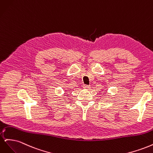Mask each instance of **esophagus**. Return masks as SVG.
<instances>
[{
  "instance_id": "obj_1",
  "label": "esophagus",
  "mask_w": 153,
  "mask_h": 153,
  "mask_svg": "<svg viewBox=\"0 0 153 153\" xmlns=\"http://www.w3.org/2000/svg\"><path fill=\"white\" fill-rule=\"evenodd\" d=\"M83 88L85 89H89L91 88L90 85H83Z\"/></svg>"
}]
</instances>
